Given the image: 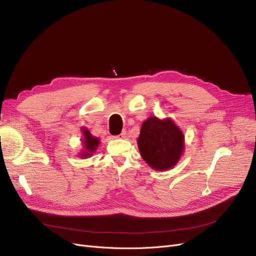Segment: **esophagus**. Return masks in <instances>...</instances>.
<instances>
[{"mask_svg": "<svg viewBox=\"0 0 256 256\" xmlns=\"http://www.w3.org/2000/svg\"><path fill=\"white\" fill-rule=\"evenodd\" d=\"M118 138H125L127 136V131H126V130H122V131L120 132V134H118Z\"/></svg>", "mask_w": 256, "mask_h": 256, "instance_id": "esophagus-1", "label": "esophagus"}]
</instances>
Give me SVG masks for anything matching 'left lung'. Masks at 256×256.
Returning a JSON list of instances; mask_svg holds the SVG:
<instances>
[{
    "mask_svg": "<svg viewBox=\"0 0 256 256\" xmlns=\"http://www.w3.org/2000/svg\"><path fill=\"white\" fill-rule=\"evenodd\" d=\"M183 134L170 118L154 116L145 120L138 140V149L147 164L156 170H170L183 152Z\"/></svg>",
    "mask_w": 256,
    "mask_h": 256,
    "instance_id": "left-lung-1",
    "label": "left lung"
}]
</instances>
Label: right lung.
<instances>
[{
  "label": "right lung",
  "mask_w": 256,
  "mask_h": 256,
  "mask_svg": "<svg viewBox=\"0 0 256 256\" xmlns=\"http://www.w3.org/2000/svg\"><path fill=\"white\" fill-rule=\"evenodd\" d=\"M84 131V148L86 149L88 152H86L84 154H82V156H90V154L94 152V150L96 149V147L98 146L100 144V140L98 138L93 136L89 131H88L86 128L82 129Z\"/></svg>",
  "instance_id": "right-lung-1"
}]
</instances>
